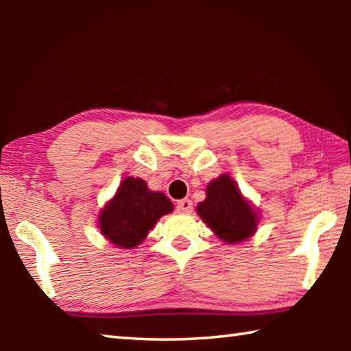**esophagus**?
I'll use <instances>...</instances> for the list:
<instances>
[{"instance_id":"1","label":"esophagus","mask_w":351,"mask_h":351,"mask_svg":"<svg viewBox=\"0 0 351 351\" xmlns=\"http://www.w3.org/2000/svg\"><path fill=\"white\" fill-rule=\"evenodd\" d=\"M176 209H178V212H181V213H190L193 209V203L187 198L180 199V201H178V204H176Z\"/></svg>"}]
</instances>
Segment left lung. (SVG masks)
<instances>
[{
    "mask_svg": "<svg viewBox=\"0 0 351 351\" xmlns=\"http://www.w3.org/2000/svg\"><path fill=\"white\" fill-rule=\"evenodd\" d=\"M201 219L226 245H237L255 234L258 213L243 197L229 175H219L206 189V199L197 206Z\"/></svg>",
    "mask_w": 351,
    "mask_h": 351,
    "instance_id": "1",
    "label": "left lung"
}]
</instances>
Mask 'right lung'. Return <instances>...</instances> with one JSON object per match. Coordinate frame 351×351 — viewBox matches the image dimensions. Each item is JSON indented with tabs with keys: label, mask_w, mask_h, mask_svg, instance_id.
Wrapping results in <instances>:
<instances>
[{
	"label": "right lung",
	"mask_w": 351,
	"mask_h": 351,
	"mask_svg": "<svg viewBox=\"0 0 351 351\" xmlns=\"http://www.w3.org/2000/svg\"><path fill=\"white\" fill-rule=\"evenodd\" d=\"M171 210L173 204L162 192H153L141 178L127 176L100 212L99 228L111 245L134 249Z\"/></svg>",
	"instance_id": "right-lung-1"
}]
</instances>
